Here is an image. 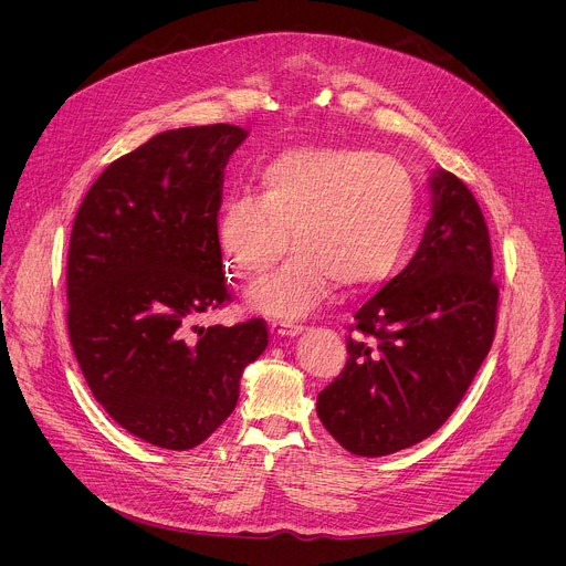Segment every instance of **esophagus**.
I'll list each match as a JSON object with an SVG mask.
<instances>
[{
  "instance_id": "34e87169",
  "label": "esophagus",
  "mask_w": 566,
  "mask_h": 566,
  "mask_svg": "<svg viewBox=\"0 0 566 566\" xmlns=\"http://www.w3.org/2000/svg\"><path fill=\"white\" fill-rule=\"evenodd\" d=\"M271 329L277 334V336H297L304 332L302 325H297V322H289V319H273Z\"/></svg>"
}]
</instances>
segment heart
<instances>
[{
	"mask_svg": "<svg viewBox=\"0 0 566 566\" xmlns=\"http://www.w3.org/2000/svg\"><path fill=\"white\" fill-rule=\"evenodd\" d=\"M417 188L391 156L356 147H300L260 172V195L230 197L217 219V244L232 275L260 277L289 249L297 251L249 291L255 308L304 315L332 280L349 291L382 284L408 249Z\"/></svg>",
	"mask_w": 566,
	"mask_h": 566,
	"instance_id": "heart-1",
	"label": "heart"
}]
</instances>
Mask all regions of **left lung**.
I'll return each mask as SVG.
<instances>
[{
    "label": "left lung",
    "instance_id": "obj_1",
    "mask_svg": "<svg viewBox=\"0 0 566 566\" xmlns=\"http://www.w3.org/2000/svg\"><path fill=\"white\" fill-rule=\"evenodd\" d=\"M430 188L417 255L356 311L345 369L317 394L322 426L352 454L385 457L437 432L495 338L486 219L452 172L434 170Z\"/></svg>",
    "mask_w": 566,
    "mask_h": 566
}]
</instances>
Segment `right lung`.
<instances>
[{"label": "right lung", "instance_id": "obj_1", "mask_svg": "<svg viewBox=\"0 0 566 566\" xmlns=\"http://www.w3.org/2000/svg\"><path fill=\"white\" fill-rule=\"evenodd\" d=\"M237 125L160 132L116 158L77 208L66 327L105 412L134 437L190 450L234 410L239 378L269 345L262 317L195 327L230 302L217 244Z\"/></svg>", "mask_w": 566, "mask_h": 566}]
</instances>
